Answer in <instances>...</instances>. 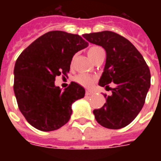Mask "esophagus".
Here are the masks:
<instances>
[{"instance_id": "34e87169", "label": "esophagus", "mask_w": 161, "mask_h": 161, "mask_svg": "<svg viewBox=\"0 0 161 161\" xmlns=\"http://www.w3.org/2000/svg\"><path fill=\"white\" fill-rule=\"evenodd\" d=\"M93 93V91H90V90H86V92H85V94H86V95H87V96L92 95Z\"/></svg>"}]
</instances>
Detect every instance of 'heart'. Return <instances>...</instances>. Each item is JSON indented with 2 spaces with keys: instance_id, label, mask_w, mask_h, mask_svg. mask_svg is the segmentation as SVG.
Masks as SVG:
<instances>
[{
  "instance_id": "obj_1",
  "label": "heart",
  "mask_w": 161,
  "mask_h": 161,
  "mask_svg": "<svg viewBox=\"0 0 161 161\" xmlns=\"http://www.w3.org/2000/svg\"><path fill=\"white\" fill-rule=\"evenodd\" d=\"M87 53H88V57L94 62L96 58H98L101 53H103V50L100 47L93 46L90 47L88 49ZM71 65H73V61H72V63H71ZM95 80V77L88 75V74H85V73H81V74H78V76H76L75 77L76 82L78 83H79L80 85L83 86V87H86V88H89V87H91V86L94 83Z\"/></svg>"
}]
</instances>
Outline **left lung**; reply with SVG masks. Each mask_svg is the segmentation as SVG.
Instances as JSON below:
<instances>
[{
  "label": "left lung",
  "instance_id": "left-lung-1",
  "mask_svg": "<svg viewBox=\"0 0 161 161\" xmlns=\"http://www.w3.org/2000/svg\"><path fill=\"white\" fill-rule=\"evenodd\" d=\"M91 43L103 47L106 51V63L99 85L111 88L101 108L93 110L97 122L112 130L121 129L135 119L145 104L150 87V68L136 47L128 39L113 31L84 34ZM105 94V98H106Z\"/></svg>",
  "mask_w": 161,
  "mask_h": 161
}]
</instances>
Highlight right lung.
Here are the masks:
<instances>
[{
  "mask_svg": "<svg viewBox=\"0 0 161 161\" xmlns=\"http://www.w3.org/2000/svg\"><path fill=\"white\" fill-rule=\"evenodd\" d=\"M79 35L62 31L43 34L24 50L14 68V93L21 114L34 128L53 131L70 119L71 105L85 90L72 82L62 91L57 76L67 75L73 55L88 47Z\"/></svg>",
  "mask_w": 161,
  "mask_h": 161,
  "instance_id": "1",
  "label": "right lung"
}]
</instances>
